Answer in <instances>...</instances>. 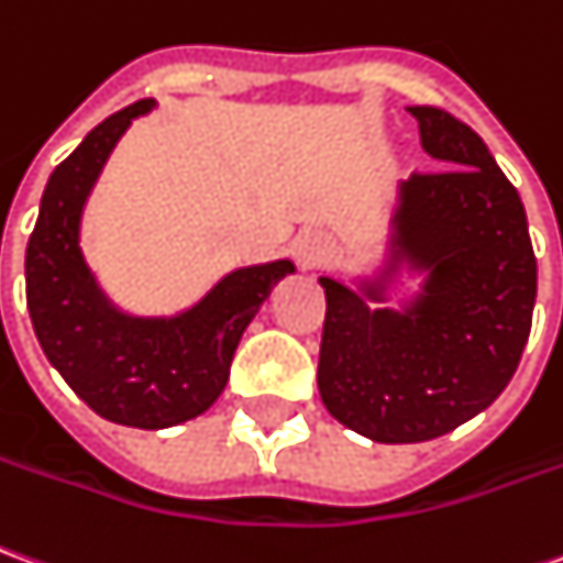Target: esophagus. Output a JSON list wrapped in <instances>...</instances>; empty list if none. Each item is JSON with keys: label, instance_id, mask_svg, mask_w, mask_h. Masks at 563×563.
I'll return each mask as SVG.
<instances>
[{"label": "esophagus", "instance_id": "34e87169", "mask_svg": "<svg viewBox=\"0 0 563 563\" xmlns=\"http://www.w3.org/2000/svg\"><path fill=\"white\" fill-rule=\"evenodd\" d=\"M292 255L301 268L313 271L329 262V255H332V243H329V238H325L322 231H301L292 243Z\"/></svg>", "mask_w": 563, "mask_h": 563}]
</instances>
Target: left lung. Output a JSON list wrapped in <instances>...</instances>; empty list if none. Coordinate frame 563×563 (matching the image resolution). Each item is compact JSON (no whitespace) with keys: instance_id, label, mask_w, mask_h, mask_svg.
Returning <instances> with one entry per match:
<instances>
[{"instance_id":"left-lung-1","label":"left lung","mask_w":563,"mask_h":563,"mask_svg":"<svg viewBox=\"0 0 563 563\" xmlns=\"http://www.w3.org/2000/svg\"><path fill=\"white\" fill-rule=\"evenodd\" d=\"M423 152L442 164L399 186L387 268L353 292L332 277L320 344L322 405L372 442L445 435L512 380L537 301L528 216L482 136L439 106H408ZM428 274L402 311L386 300L391 274Z\"/></svg>"}]
</instances>
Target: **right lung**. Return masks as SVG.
Wrapping results in <instances>:
<instances>
[{
	"label": "right lung",
	"instance_id": "right-lung-1",
	"mask_svg": "<svg viewBox=\"0 0 563 563\" xmlns=\"http://www.w3.org/2000/svg\"><path fill=\"white\" fill-rule=\"evenodd\" d=\"M155 100L121 109L51 173L26 243V308L48 363L112 423L164 430L203 415L225 390L243 329L292 262L231 271L176 317H128L97 286L78 225L106 158Z\"/></svg>",
	"mask_w": 563,
	"mask_h": 563
}]
</instances>
